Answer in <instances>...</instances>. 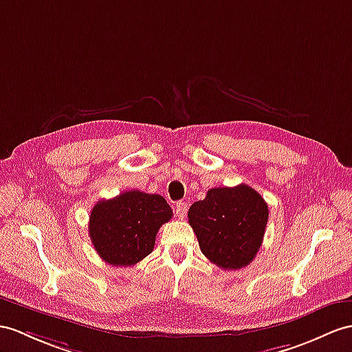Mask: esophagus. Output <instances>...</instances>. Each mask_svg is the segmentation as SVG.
Wrapping results in <instances>:
<instances>
[{
	"label": "esophagus",
	"mask_w": 352,
	"mask_h": 352,
	"mask_svg": "<svg viewBox=\"0 0 352 352\" xmlns=\"http://www.w3.org/2000/svg\"><path fill=\"white\" fill-rule=\"evenodd\" d=\"M186 210H188V204H186V203L181 201V203H177V204H176L175 212H176V217H177V218L184 219V218L186 217Z\"/></svg>",
	"instance_id": "1"
}]
</instances>
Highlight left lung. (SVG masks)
Here are the masks:
<instances>
[{"mask_svg":"<svg viewBox=\"0 0 352 352\" xmlns=\"http://www.w3.org/2000/svg\"><path fill=\"white\" fill-rule=\"evenodd\" d=\"M269 206L254 188H212L188 210L201 252L226 270L250 265L263 243Z\"/></svg>","mask_w":352,"mask_h":352,"instance_id":"left-lung-1","label":"left lung"}]
</instances>
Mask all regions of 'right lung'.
<instances>
[{"label": "right lung", "instance_id": "add662e5", "mask_svg": "<svg viewBox=\"0 0 352 352\" xmlns=\"http://www.w3.org/2000/svg\"><path fill=\"white\" fill-rule=\"evenodd\" d=\"M171 217L164 197L131 190L94 206L89 237L102 261L126 267L153 251L160 227Z\"/></svg>", "mask_w": 352, "mask_h": 352}]
</instances>
